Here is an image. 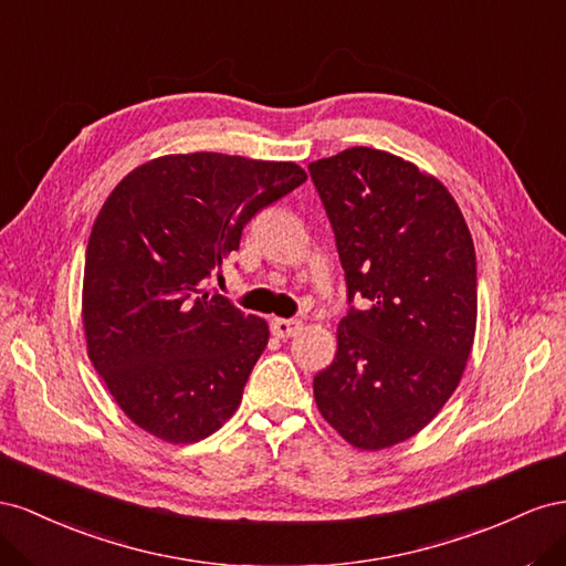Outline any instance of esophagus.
Here are the masks:
<instances>
[{"label": "esophagus", "mask_w": 566, "mask_h": 566, "mask_svg": "<svg viewBox=\"0 0 566 566\" xmlns=\"http://www.w3.org/2000/svg\"><path fill=\"white\" fill-rule=\"evenodd\" d=\"M301 322L298 319H286V317H274L272 322H270V329H272V334L277 336V338H292V336H296L298 332H301Z\"/></svg>", "instance_id": "esophagus-1"}]
</instances>
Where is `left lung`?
<instances>
[{"label":"left lung","mask_w":566,"mask_h":566,"mask_svg":"<svg viewBox=\"0 0 566 566\" xmlns=\"http://www.w3.org/2000/svg\"><path fill=\"white\" fill-rule=\"evenodd\" d=\"M336 237L348 301L334 363L313 379L319 415L360 450L408 441L453 396L474 346L476 255L433 175L353 147L308 166Z\"/></svg>","instance_id":"obj_1"}]
</instances>
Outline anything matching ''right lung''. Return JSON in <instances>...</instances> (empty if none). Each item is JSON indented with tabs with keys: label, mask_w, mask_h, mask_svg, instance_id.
I'll return each mask as SVG.
<instances>
[{
	"label": "right lung",
	"mask_w": 566,
	"mask_h": 566,
	"mask_svg": "<svg viewBox=\"0 0 566 566\" xmlns=\"http://www.w3.org/2000/svg\"><path fill=\"white\" fill-rule=\"evenodd\" d=\"M305 180L292 160L197 151L147 160L108 193L87 241L83 327L139 429L193 443L234 415L270 329L206 280L247 222Z\"/></svg>",
	"instance_id": "1"
}]
</instances>
